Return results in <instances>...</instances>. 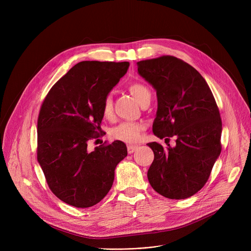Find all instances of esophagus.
Returning a JSON list of instances; mask_svg holds the SVG:
<instances>
[{
  "label": "esophagus",
  "instance_id": "obj_1",
  "mask_svg": "<svg viewBox=\"0 0 251 251\" xmlns=\"http://www.w3.org/2000/svg\"><path fill=\"white\" fill-rule=\"evenodd\" d=\"M136 149H137L136 146H128V147H127L128 153H133V152L136 151Z\"/></svg>",
  "mask_w": 251,
  "mask_h": 251
}]
</instances>
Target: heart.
Wrapping results in <instances>:
<instances>
[{"instance_id": "b5f03b06", "label": "heart", "mask_w": 251, "mask_h": 251, "mask_svg": "<svg viewBox=\"0 0 251 251\" xmlns=\"http://www.w3.org/2000/svg\"><path fill=\"white\" fill-rule=\"evenodd\" d=\"M129 91L131 92L135 100L140 103L147 97L151 96L149 88L142 83L135 82L129 86ZM101 113L103 117L111 118L113 116V99L110 95L105 96L101 103ZM143 125L136 122H122L118 124L111 130V135L124 142L133 143L139 140L140 133L143 130Z\"/></svg>"}]
</instances>
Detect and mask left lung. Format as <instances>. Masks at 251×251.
I'll list each match as a JSON object with an SVG mask.
<instances>
[{"instance_id": "obj_1", "label": "left lung", "mask_w": 251, "mask_h": 251, "mask_svg": "<svg viewBox=\"0 0 251 251\" xmlns=\"http://www.w3.org/2000/svg\"><path fill=\"white\" fill-rule=\"evenodd\" d=\"M137 71L156 91L153 134L176 137L175 147L166 149L148 143L154 153L148 171L150 184L167 199H188L204 186L221 153L217 102L200 72L176 57L137 62Z\"/></svg>"}]
</instances>
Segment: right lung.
Returning a JSON list of instances; mask_svg holds the SVG:
<instances>
[{"mask_svg": "<svg viewBox=\"0 0 251 251\" xmlns=\"http://www.w3.org/2000/svg\"><path fill=\"white\" fill-rule=\"evenodd\" d=\"M129 62H79L47 95L37 119V162L50 189L75 207H90L110 191L126 144L87 149L100 132L101 103Z\"/></svg>", "mask_w": 251, "mask_h": 251, "instance_id": "obj_1", "label": "right lung"}]
</instances>
